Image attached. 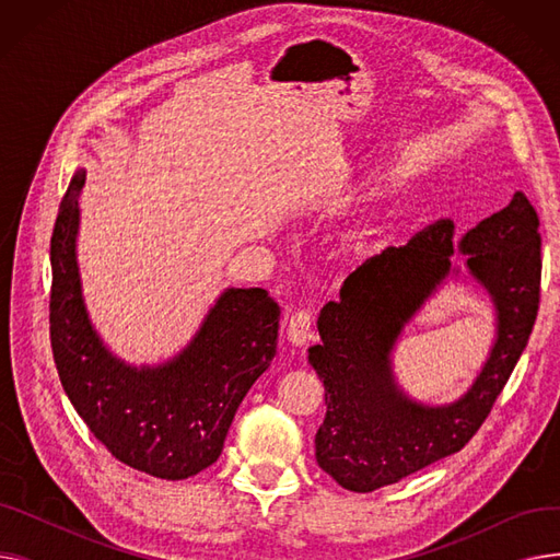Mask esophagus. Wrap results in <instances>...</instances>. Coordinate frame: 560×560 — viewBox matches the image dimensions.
Segmentation results:
<instances>
[{"label": "esophagus", "instance_id": "34e87169", "mask_svg": "<svg viewBox=\"0 0 560 560\" xmlns=\"http://www.w3.org/2000/svg\"><path fill=\"white\" fill-rule=\"evenodd\" d=\"M288 340L295 347H304L311 338V313L308 311H295L288 317Z\"/></svg>", "mask_w": 560, "mask_h": 560}]
</instances>
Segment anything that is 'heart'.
Returning a JSON list of instances; mask_svg holds the SVG:
<instances>
[{
    "instance_id": "1",
    "label": "heart",
    "mask_w": 560,
    "mask_h": 560,
    "mask_svg": "<svg viewBox=\"0 0 560 560\" xmlns=\"http://www.w3.org/2000/svg\"><path fill=\"white\" fill-rule=\"evenodd\" d=\"M399 199V182L395 176H384L368 199L363 213L351 220L338 233V256L347 262H365L376 247L378 235L384 233L388 218L395 213V206Z\"/></svg>"
}]
</instances>
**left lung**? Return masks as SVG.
Wrapping results in <instances>:
<instances>
[{
  "label": "left lung",
  "instance_id": "left-lung-1",
  "mask_svg": "<svg viewBox=\"0 0 560 560\" xmlns=\"http://www.w3.org/2000/svg\"><path fill=\"white\" fill-rule=\"evenodd\" d=\"M536 209L515 192L499 213L454 238L440 220L404 247L351 272L340 300L317 317L308 363L325 384L327 416L315 433L317 465L351 492H372L460 452L488 418L532 336L540 302ZM466 256L467 276L451 262ZM450 280H472L495 308V338L470 387L450 405L410 398L392 370L402 329Z\"/></svg>",
  "mask_w": 560,
  "mask_h": 560
}]
</instances>
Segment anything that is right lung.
Here are the masks:
<instances>
[{"label":"right lung","instance_id":"right-lung-1","mask_svg":"<svg viewBox=\"0 0 560 560\" xmlns=\"http://www.w3.org/2000/svg\"><path fill=\"white\" fill-rule=\"evenodd\" d=\"M79 167L51 233L49 336L58 376L77 413L125 465L182 481L213 465L235 410L277 354L279 304L262 288H224L197 334L156 365L108 349L85 308L77 260Z\"/></svg>","mask_w":560,"mask_h":560}]
</instances>
